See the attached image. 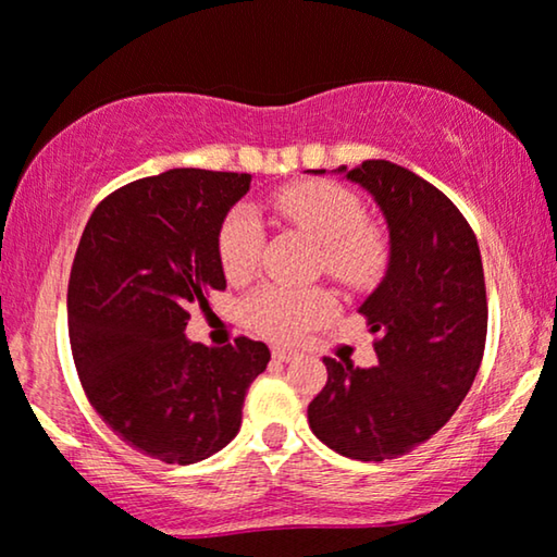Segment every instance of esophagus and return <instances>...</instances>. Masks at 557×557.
Returning <instances> with one entry per match:
<instances>
[{
    "instance_id": "obj_1",
    "label": "esophagus",
    "mask_w": 557,
    "mask_h": 557,
    "mask_svg": "<svg viewBox=\"0 0 557 557\" xmlns=\"http://www.w3.org/2000/svg\"><path fill=\"white\" fill-rule=\"evenodd\" d=\"M301 352L294 347H273V360L278 362H292V360H299Z\"/></svg>"
}]
</instances>
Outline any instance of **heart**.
Listing matches in <instances>:
<instances>
[{
  "label": "heart",
  "mask_w": 557,
  "mask_h": 557,
  "mask_svg": "<svg viewBox=\"0 0 557 557\" xmlns=\"http://www.w3.org/2000/svg\"><path fill=\"white\" fill-rule=\"evenodd\" d=\"M273 210L288 223L322 243L324 269L345 284H364L383 265V238L362 220L360 200L334 182H301L273 197ZM263 250V225L253 208H235L218 235V253L225 276H253ZM248 324L271 339H296L326 322L334 311L324 288L265 284L243 304Z\"/></svg>",
  "instance_id": "1"
}]
</instances>
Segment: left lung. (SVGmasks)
I'll list each match as a JSON object with an SVG mask.
<instances>
[{
	"label": "left lung",
	"mask_w": 557,
	"mask_h": 557,
	"mask_svg": "<svg viewBox=\"0 0 557 557\" xmlns=\"http://www.w3.org/2000/svg\"><path fill=\"white\" fill-rule=\"evenodd\" d=\"M334 174L372 195L391 250L383 281L360 307L370 332H380L377 364L324 357L330 377L309 403V425L349 459H398L456 413L482 364V253L459 208L406 166L368 159Z\"/></svg>",
	"instance_id": "8db88e82"
}]
</instances>
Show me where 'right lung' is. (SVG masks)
<instances>
[{"label":"right lung","instance_id":"1","mask_svg":"<svg viewBox=\"0 0 557 557\" xmlns=\"http://www.w3.org/2000/svg\"><path fill=\"white\" fill-rule=\"evenodd\" d=\"M250 174L182 166L106 197L81 235L67 332L90 406L136 451L166 463L218 454L271 360L263 342L187 339L189 304L225 288L218 235Z\"/></svg>","mask_w":557,"mask_h":557}]
</instances>
